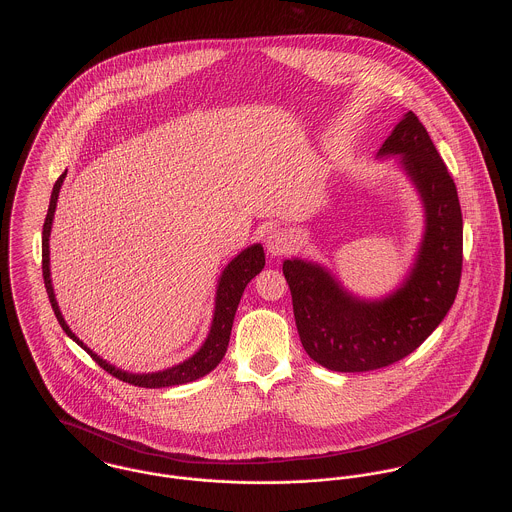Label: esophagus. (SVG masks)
I'll use <instances>...</instances> for the list:
<instances>
[{"label": "esophagus", "instance_id": "34e87169", "mask_svg": "<svg viewBox=\"0 0 512 512\" xmlns=\"http://www.w3.org/2000/svg\"><path fill=\"white\" fill-rule=\"evenodd\" d=\"M297 246V240H295V234L287 229H274L272 233H268L266 236V248L272 256H283V254H289L293 252Z\"/></svg>", "mask_w": 512, "mask_h": 512}]
</instances>
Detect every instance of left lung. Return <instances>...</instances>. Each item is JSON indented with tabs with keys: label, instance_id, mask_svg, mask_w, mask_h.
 Instances as JSON below:
<instances>
[{
	"label": "left lung",
	"instance_id": "left-lung-1",
	"mask_svg": "<svg viewBox=\"0 0 512 512\" xmlns=\"http://www.w3.org/2000/svg\"><path fill=\"white\" fill-rule=\"evenodd\" d=\"M389 154H399L426 213L419 256L403 285L381 301H364L319 264L283 262L301 344L332 372H370L403 360L442 323L460 287L464 221L458 189L413 111L381 144L379 156Z\"/></svg>",
	"mask_w": 512,
	"mask_h": 512
}]
</instances>
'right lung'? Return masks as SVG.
I'll list each match as a JSON object with an SVG mask.
<instances>
[{"instance_id": "obj_1", "label": "right lung", "mask_w": 512, "mask_h": 512, "mask_svg": "<svg viewBox=\"0 0 512 512\" xmlns=\"http://www.w3.org/2000/svg\"><path fill=\"white\" fill-rule=\"evenodd\" d=\"M66 178V172L56 180V184L52 187V195H50V205H48L47 219L43 225V278H45V287H47L48 299L52 305V311L58 319V323L62 326V330L76 342L80 344L99 368H103L105 372L111 373L113 377L131 383V385H139V387H148V389H158V387H170V385H182L195 381L203 375L215 370L229 346L231 340V330H233L234 313L236 307L240 303V297L244 293V287L250 283V279L256 274L262 272L264 264H266V256H264V248L260 244H252L246 250H242L233 262L225 268L223 276L219 279V287H217V299H215V315H213V323L207 340L203 342V346L186 360L184 364H178L174 368H168L164 372L154 373H129L107 364L105 360H101L97 354H93L92 350L70 330V326L66 325L56 297H54V289H52V281H50V258H48V238H50V227H52V219H54V211H56V201H58V193L62 182Z\"/></svg>"}]
</instances>
